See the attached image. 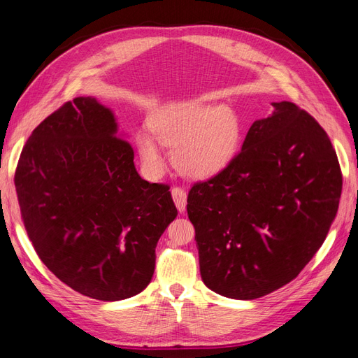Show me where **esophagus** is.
<instances>
[{
  "mask_svg": "<svg viewBox=\"0 0 358 358\" xmlns=\"http://www.w3.org/2000/svg\"><path fill=\"white\" fill-rule=\"evenodd\" d=\"M171 196L175 200V204L179 212H185L187 209V191L180 187H173L171 188Z\"/></svg>",
  "mask_w": 358,
  "mask_h": 358,
  "instance_id": "34e87169",
  "label": "esophagus"
}]
</instances>
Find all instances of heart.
Returning <instances> with one entry per match:
<instances>
[{"label": "heart", "mask_w": 358, "mask_h": 358, "mask_svg": "<svg viewBox=\"0 0 358 358\" xmlns=\"http://www.w3.org/2000/svg\"><path fill=\"white\" fill-rule=\"evenodd\" d=\"M149 129L161 145L173 146V166L189 178H209L225 169L242 140L239 116L230 107L204 101L166 106L149 117ZM154 137L140 131L136 146L146 169L157 175L164 158Z\"/></svg>", "instance_id": "b5f03b06"}]
</instances>
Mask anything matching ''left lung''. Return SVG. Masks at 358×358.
Segmentation results:
<instances>
[{"mask_svg":"<svg viewBox=\"0 0 358 358\" xmlns=\"http://www.w3.org/2000/svg\"><path fill=\"white\" fill-rule=\"evenodd\" d=\"M225 169L188 192L206 287L252 300L296 279L339 208L342 171L327 133L306 110L273 103Z\"/></svg>","mask_w":358,"mask_h":358,"instance_id":"left-lung-1","label":"left lung"}]
</instances>
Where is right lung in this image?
<instances>
[{"label":"right lung","mask_w":358,"mask_h":358,"mask_svg":"<svg viewBox=\"0 0 358 358\" xmlns=\"http://www.w3.org/2000/svg\"><path fill=\"white\" fill-rule=\"evenodd\" d=\"M113 113L78 96L49 115L20 154L15 187L37 255L83 296L116 301L142 292L155 248L176 218L170 187L138 176Z\"/></svg>","instance_id":"add662e5"}]
</instances>
